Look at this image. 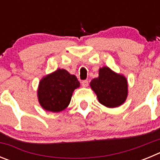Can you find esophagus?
<instances>
[{
	"instance_id": "1",
	"label": "esophagus",
	"mask_w": 160,
	"mask_h": 160,
	"mask_svg": "<svg viewBox=\"0 0 160 160\" xmlns=\"http://www.w3.org/2000/svg\"><path fill=\"white\" fill-rule=\"evenodd\" d=\"M88 84H89V82H88V81H87V80H83V81L82 82V85L83 87H88Z\"/></svg>"
}]
</instances>
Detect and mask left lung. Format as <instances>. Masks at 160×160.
Listing matches in <instances>:
<instances>
[{"instance_id":"1","label":"left lung","mask_w":160,"mask_h":160,"mask_svg":"<svg viewBox=\"0 0 160 160\" xmlns=\"http://www.w3.org/2000/svg\"><path fill=\"white\" fill-rule=\"evenodd\" d=\"M90 86L102 105L114 108L122 105L128 95L127 78L113 71L108 66L99 68L98 77L91 80Z\"/></svg>"}]
</instances>
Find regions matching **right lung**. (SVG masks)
Instances as JSON below:
<instances>
[{"instance_id":"right-lung-1","label":"right lung","mask_w":160,"mask_h":160,"mask_svg":"<svg viewBox=\"0 0 160 160\" xmlns=\"http://www.w3.org/2000/svg\"><path fill=\"white\" fill-rule=\"evenodd\" d=\"M79 87L80 82L75 75L64 69H58L39 82L37 90L39 104L47 111H62L70 104L73 90Z\"/></svg>"}]
</instances>
